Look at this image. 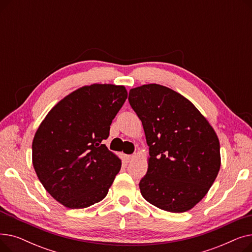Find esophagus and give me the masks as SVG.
Listing matches in <instances>:
<instances>
[{
    "mask_svg": "<svg viewBox=\"0 0 252 252\" xmlns=\"http://www.w3.org/2000/svg\"><path fill=\"white\" fill-rule=\"evenodd\" d=\"M137 157V155L136 154H131V155H126V162H131V161H134L135 160V158Z\"/></svg>",
    "mask_w": 252,
    "mask_h": 252,
    "instance_id": "34e87169",
    "label": "esophagus"
}]
</instances>
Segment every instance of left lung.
<instances>
[{"label": "left lung", "mask_w": 252, "mask_h": 252, "mask_svg": "<svg viewBox=\"0 0 252 252\" xmlns=\"http://www.w3.org/2000/svg\"><path fill=\"white\" fill-rule=\"evenodd\" d=\"M131 108L149 146L142 196L152 205L184 213L206 195L220 167V142L195 106L179 93L150 84L131 89Z\"/></svg>", "instance_id": "left-lung-1"}]
</instances>
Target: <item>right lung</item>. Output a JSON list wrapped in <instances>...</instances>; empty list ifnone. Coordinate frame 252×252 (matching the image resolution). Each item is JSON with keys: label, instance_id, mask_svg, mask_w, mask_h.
<instances>
[{"label": "right lung", "instance_id": "right-lung-1", "mask_svg": "<svg viewBox=\"0 0 252 252\" xmlns=\"http://www.w3.org/2000/svg\"><path fill=\"white\" fill-rule=\"evenodd\" d=\"M127 98L123 86L95 84L66 96L32 141V164L48 193L64 206L89 207L108 193L122 161L103 141Z\"/></svg>", "mask_w": 252, "mask_h": 252}]
</instances>
